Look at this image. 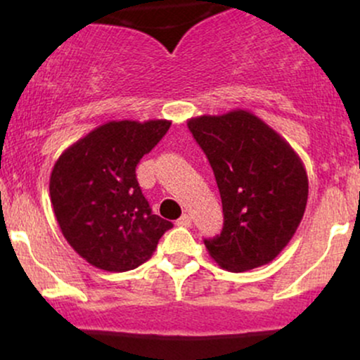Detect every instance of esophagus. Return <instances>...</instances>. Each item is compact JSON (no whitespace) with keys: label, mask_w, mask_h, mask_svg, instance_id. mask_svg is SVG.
Returning a JSON list of instances; mask_svg holds the SVG:
<instances>
[{"label":"esophagus","mask_w":360,"mask_h":360,"mask_svg":"<svg viewBox=\"0 0 360 360\" xmlns=\"http://www.w3.org/2000/svg\"><path fill=\"white\" fill-rule=\"evenodd\" d=\"M191 223H193V220H191V217H189V214H183V217L179 218V220H177V226H191Z\"/></svg>","instance_id":"obj_1"}]
</instances>
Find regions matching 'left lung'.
Listing matches in <instances>:
<instances>
[{
	"instance_id": "obj_1",
	"label": "left lung",
	"mask_w": 360,
	"mask_h": 360,
	"mask_svg": "<svg viewBox=\"0 0 360 360\" xmlns=\"http://www.w3.org/2000/svg\"><path fill=\"white\" fill-rule=\"evenodd\" d=\"M220 189L223 229L205 238L223 269L269 264L298 229L308 201V176L291 146L245 110L188 122Z\"/></svg>"
}]
</instances>
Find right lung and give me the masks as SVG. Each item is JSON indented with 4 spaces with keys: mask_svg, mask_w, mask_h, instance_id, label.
Returning a JSON list of instances; mask_svg holds the SVG:
<instances>
[{
    "mask_svg": "<svg viewBox=\"0 0 360 360\" xmlns=\"http://www.w3.org/2000/svg\"><path fill=\"white\" fill-rule=\"evenodd\" d=\"M169 127V120L108 122L57 159L49 184L53 213L65 240L91 266L135 269L172 229L152 213L135 174Z\"/></svg>",
    "mask_w": 360,
    "mask_h": 360,
    "instance_id": "right-lung-1",
    "label": "right lung"
}]
</instances>
